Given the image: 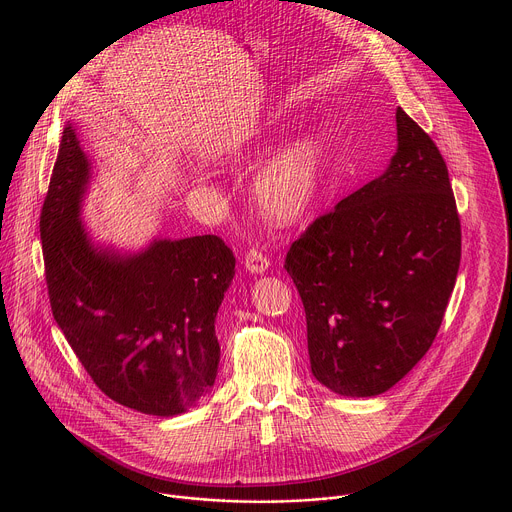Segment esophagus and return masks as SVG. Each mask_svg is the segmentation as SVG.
<instances>
[{"mask_svg": "<svg viewBox=\"0 0 512 512\" xmlns=\"http://www.w3.org/2000/svg\"><path fill=\"white\" fill-rule=\"evenodd\" d=\"M271 265L267 253L259 247H251L247 253H245V267L251 271V273H263L267 271Z\"/></svg>", "mask_w": 512, "mask_h": 512, "instance_id": "1", "label": "esophagus"}]
</instances>
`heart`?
<instances>
[{"label":"heart","mask_w":512,"mask_h":512,"mask_svg":"<svg viewBox=\"0 0 512 512\" xmlns=\"http://www.w3.org/2000/svg\"><path fill=\"white\" fill-rule=\"evenodd\" d=\"M324 150L314 135L298 137L273 156L257 178L263 212L277 223H291L312 204L322 178Z\"/></svg>","instance_id":"1"}]
</instances>
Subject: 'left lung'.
<instances>
[{
  "mask_svg": "<svg viewBox=\"0 0 512 512\" xmlns=\"http://www.w3.org/2000/svg\"><path fill=\"white\" fill-rule=\"evenodd\" d=\"M397 141L387 172L318 216L285 257L312 373L346 397L389 391L423 358L462 257L448 166L401 107Z\"/></svg>",
  "mask_w": 512,
  "mask_h": 512,
  "instance_id": "1",
  "label": "left lung"
}]
</instances>
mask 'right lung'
Wrapping results in <instances>:
<instances>
[{
    "mask_svg": "<svg viewBox=\"0 0 512 512\" xmlns=\"http://www.w3.org/2000/svg\"><path fill=\"white\" fill-rule=\"evenodd\" d=\"M89 172L68 125L40 214L52 316L109 399L148 415L184 413L216 379L214 320L235 255L216 235L154 241L137 255L95 247L79 221Z\"/></svg>",
    "mask_w": 512,
    "mask_h": 512,
    "instance_id": "right-lung-1",
    "label": "right lung"
}]
</instances>
